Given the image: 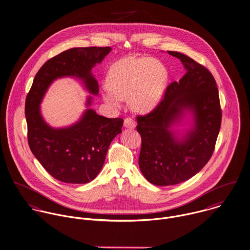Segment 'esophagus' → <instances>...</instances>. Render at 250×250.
Here are the masks:
<instances>
[{
  "instance_id": "esophagus-1",
  "label": "esophagus",
  "mask_w": 250,
  "mask_h": 250,
  "mask_svg": "<svg viewBox=\"0 0 250 250\" xmlns=\"http://www.w3.org/2000/svg\"><path fill=\"white\" fill-rule=\"evenodd\" d=\"M124 124H125V127H127V128H134V127H135V125H136V124H135L134 120H133L131 117H127V118H125V119Z\"/></svg>"
}]
</instances>
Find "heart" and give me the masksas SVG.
I'll return each instance as SVG.
<instances>
[{"mask_svg":"<svg viewBox=\"0 0 250 250\" xmlns=\"http://www.w3.org/2000/svg\"><path fill=\"white\" fill-rule=\"evenodd\" d=\"M168 73L158 60L149 57H125L109 68L103 99L119 106L129 98L130 106L140 112L151 110L161 99Z\"/></svg>","mask_w":250,"mask_h":250,"instance_id":"b5f03b06","label":"heart"}]
</instances>
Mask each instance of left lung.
Listing matches in <instances>:
<instances>
[{
	"instance_id": "obj_1",
	"label": "left lung",
	"mask_w": 250,
	"mask_h": 250,
	"mask_svg": "<svg viewBox=\"0 0 250 250\" xmlns=\"http://www.w3.org/2000/svg\"><path fill=\"white\" fill-rule=\"evenodd\" d=\"M187 73L172 82L164 98L146 115H138L136 129L141 135L139 167L155 186H174L188 181L208 163L215 148L222 111L216 82L210 71L191 58L174 51ZM184 108L195 113V128L179 142L168 130Z\"/></svg>"
}]
</instances>
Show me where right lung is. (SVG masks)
<instances>
[{"instance_id": "right-lung-1", "label": "right lung", "mask_w": 250, "mask_h": 250, "mask_svg": "<svg viewBox=\"0 0 250 250\" xmlns=\"http://www.w3.org/2000/svg\"><path fill=\"white\" fill-rule=\"evenodd\" d=\"M110 47H78L49 59L38 71L27 95L25 115L30 149L53 178L66 184H87L100 173L108 148L122 132L124 120L105 118L88 109L72 126L54 129L43 121L40 103L53 80L76 76L97 95L99 85L91 73ZM91 98L88 99V105Z\"/></svg>"}]
</instances>
